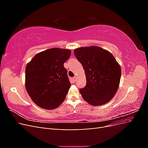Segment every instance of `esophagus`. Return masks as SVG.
Returning a JSON list of instances; mask_svg holds the SVG:
<instances>
[{
    "label": "esophagus",
    "mask_w": 148,
    "mask_h": 148,
    "mask_svg": "<svg viewBox=\"0 0 148 148\" xmlns=\"http://www.w3.org/2000/svg\"><path fill=\"white\" fill-rule=\"evenodd\" d=\"M76 79H77V77H74L72 78V80H73V82H76Z\"/></svg>",
    "instance_id": "esophagus-1"
}]
</instances>
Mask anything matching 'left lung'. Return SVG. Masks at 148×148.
Instances as JSON below:
<instances>
[{
  "instance_id": "left-lung-1",
  "label": "left lung",
  "mask_w": 148,
  "mask_h": 148,
  "mask_svg": "<svg viewBox=\"0 0 148 148\" xmlns=\"http://www.w3.org/2000/svg\"><path fill=\"white\" fill-rule=\"evenodd\" d=\"M74 53L85 71L86 84L79 92L92 106L110 101L117 92L121 78V68L110 52L97 46L79 47Z\"/></svg>"
}]
</instances>
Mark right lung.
<instances>
[{"label": "right lung", "mask_w": 148, "mask_h": 148, "mask_svg": "<svg viewBox=\"0 0 148 148\" xmlns=\"http://www.w3.org/2000/svg\"><path fill=\"white\" fill-rule=\"evenodd\" d=\"M70 55L69 49L52 48L36 54L26 65V91L40 107L52 109L64 101L71 84L64 64Z\"/></svg>", "instance_id": "add662e5"}]
</instances>
